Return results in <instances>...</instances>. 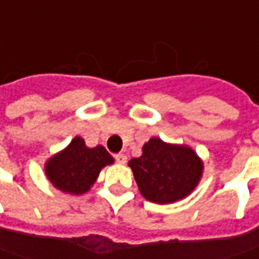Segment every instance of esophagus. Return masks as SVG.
I'll return each mask as SVG.
<instances>
[{
  "instance_id": "1",
  "label": "esophagus",
  "mask_w": 259,
  "mask_h": 259,
  "mask_svg": "<svg viewBox=\"0 0 259 259\" xmlns=\"http://www.w3.org/2000/svg\"><path fill=\"white\" fill-rule=\"evenodd\" d=\"M114 159H116V162L118 163H126L127 156H126L124 153H116V155H114Z\"/></svg>"
}]
</instances>
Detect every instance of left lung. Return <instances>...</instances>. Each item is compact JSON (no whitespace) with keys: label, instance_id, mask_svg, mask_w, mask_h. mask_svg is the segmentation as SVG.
Returning <instances> with one entry per match:
<instances>
[{"label":"left lung","instance_id":"left-lung-1","mask_svg":"<svg viewBox=\"0 0 259 259\" xmlns=\"http://www.w3.org/2000/svg\"><path fill=\"white\" fill-rule=\"evenodd\" d=\"M142 196L152 203L168 204L188 196L200 181L203 163L187 146L168 145L152 138L141 158L129 161Z\"/></svg>","mask_w":259,"mask_h":259}]
</instances>
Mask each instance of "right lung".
<instances>
[{
	"instance_id": "add662e5",
	"label": "right lung",
	"mask_w": 259,
	"mask_h": 259,
	"mask_svg": "<svg viewBox=\"0 0 259 259\" xmlns=\"http://www.w3.org/2000/svg\"><path fill=\"white\" fill-rule=\"evenodd\" d=\"M104 146L87 148L84 139L75 138L69 146L46 163V175L63 193L84 194L96 183L101 168L113 163Z\"/></svg>"
}]
</instances>
